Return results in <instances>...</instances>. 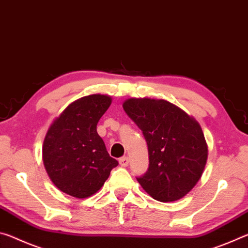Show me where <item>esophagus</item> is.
Here are the masks:
<instances>
[{
    "mask_svg": "<svg viewBox=\"0 0 248 248\" xmlns=\"http://www.w3.org/2000/svg\"><path fill=\"white\" fill-rule=\"evenodd\" d=\"M119 164H120V166H123V167L128 166V164H129V158H128V156L121 157V158L119 159Z\"/></svg>",
    "mask_w": 248,
    "mask_h": 248,
    "instance_id": "34e87169",
    "label": "esophagus"
}]
</instances>
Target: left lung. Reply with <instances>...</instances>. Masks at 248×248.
<instances>
[{
	"instance_id": "obj_1",
	"label": "left lung",
	"mask_w": 248,
	"mask_h": 248,
	"mask_svg": "<svg viewBox=\"0 0 248 248\" xmlns=\"http://www.w3.org/2000/svg\"><path fill=\"white\" fill-rule=\"evenodd\" d=\"M125 114L141 129L149 150V170L141 187L161 202L186 196L202 176L208 144L194 117L165 99L128 98Z\"/></svg>"
}]
</instances>
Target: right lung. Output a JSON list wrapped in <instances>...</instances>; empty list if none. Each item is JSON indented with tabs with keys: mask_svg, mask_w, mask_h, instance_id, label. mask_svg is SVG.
<instances>
[{
	"mask_svg": "<svg viewBox=\"0 0 248 248\" xmlns=\"http://www.w3.org/2000/svg\"><path fill=\"white\" fill-rule=\"evenodd\" d=\"M111 102L108 95L84 96L71 103L48 128L44 165L54 186L66 195L78 199L93 196L118 165L97 133L98 121Z\"/></svg>",
	"mask_w": 248,
	"mask_h": 248,
	"instance_id": "obj_1",
	"label": "right lung"
}]
</instances>
